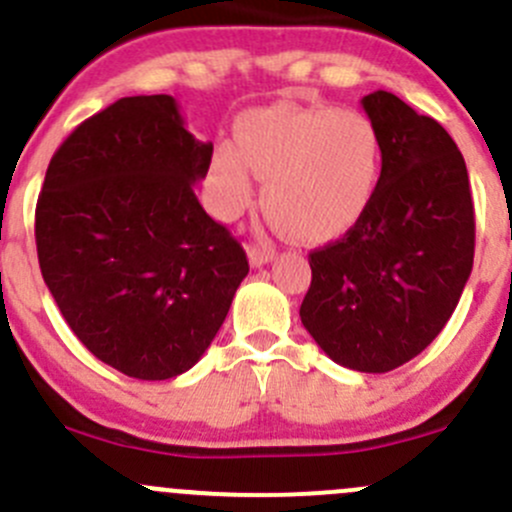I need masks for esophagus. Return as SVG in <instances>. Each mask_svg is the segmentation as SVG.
<instances>
[{
  "instance_id": "34e87169",
  "label": "esophagus",
  "mask_w": 512,
  "mask_h": 512,
  "mask_svg": "<svg viewBox=\"0 0 512 512\" xmlns=\"http://www.w3.org/2000/svg\"><path fill=\"white\" fill-rule=\"evenodd\" d=\"M247 255H250L252 267H262V265H267L272 257H275V252L267 250V247H260V245H250L247 247Z\"/></svg>"
}]
</instances>
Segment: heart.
<instances>
[{
  "label": "heart",
  "instance_id": "b5f03b06",
  "mask_svg": "<svg viewBox=\"0 0 512 512\" xmlns=\"http://www.w3.org/2000/svg\"><path fill=\"white\" fill-rule=\"evenodd\" d=\"M381 168L384 143L366 113L277 103L247 113L237 143L215 148L210 198L220 218H237L255 200L257 175L267 218L289 240L319 245L364 218Z\"/></svg>",
  "mask_w": 512,
  "mask_h": 512
}]
</instances>
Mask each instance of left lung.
Listing matches in <instances>:
<instances>
[{
	"label": "left lung",
	"instance_id": "left-lung-1",
	"mask_svg": "<svg viewBox=\"0 0 512 512\" xmlns=\"http://www.w3.org/2000/svg\"><path fill=\"white\" fill-rule=\"evenodd\" d=\"M384 143L381 183L342 240L309 252L304 329L347 369L384 374L451 319L473 270L466 160L446 128L389 91L361 98Z\"/></svg>",
	"mask_w": 512,
	"mask_h": 512
}]
</instances>
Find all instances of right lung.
<instances>
[{
	"label": "right lung",
	"mask_w": 512,
	"mask_h": 512,
	"mask_svg": "<svg viewBox=\"0 0 512 512\" xmlns=\"http://www.w3.org/2000/svg\"><path fill=\"white\" fill-rule=\"evenodd\" d=\"M210 158L213 143L158 94L86 118L46 168L41 277L81 344L133 379L198 364L250 272L240 242L195 198Z\"/></svg>",
	"instance_id": "right-lung-1"
}]
</instances>
